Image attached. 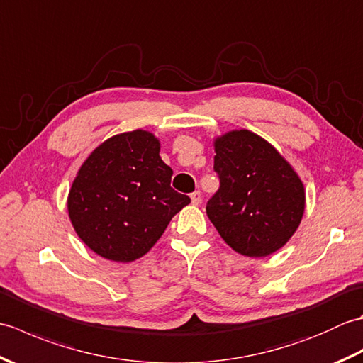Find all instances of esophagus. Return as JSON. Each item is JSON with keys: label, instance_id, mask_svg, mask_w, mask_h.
I'll list each match as a JSON object with an SVG mask.
<instances>
[{"label": "esophagus", "instance_id": "esophagus-1", "mask_svg": "<svg viewBox=\"0 0 363 363\" xmlns=\"http://www.w3.org/2000/svg\"><path fill=\"white\" fill-rule=\"evenodd\" d=\"M190 198H191V204H195V206H198L199 203H201V194H199V191L196 190V191H194V194L190 195Z\"/></svg>", "mask_w": 363, "mask_h": 363}]
</instances>
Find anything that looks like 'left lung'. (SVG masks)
I'll return each mask as SVG.
<instances>
[{"mask_svg":"<svg viewBox=\"0 0 363 363\" xmlns=\"http://www.w3.org/2000/svg\"><path fill=\"white\" fill-rule=\"evenodd\" d=\"M213 146L220 189L207 201V217L238 254L269 256L303 220V182L272 143L248 129L223 134Z\"/></svg>","mask_w":363,"mask_h":363,"instance_id":"1","label":"left lung"}]
</instances>
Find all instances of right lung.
<instances>
[{
    "label": "right lung",
    "mask_w": 363,
    "mask_h": 363,
    "mask_svg": "<svg viewBox=\"0 0 363 363\" xmlns=\"http://www.w3.org/2000/svg\"><path fill=\"white\" fill-rule=\"evenodd\" d=\"M156 135L117 134L91 151L68 194V217L89 248L107 260L145 256L168 223L190 203L172 189L173 169L159 156Z\"/></svg>",
    "instance_id": "add662e5"
}]
</instances>
